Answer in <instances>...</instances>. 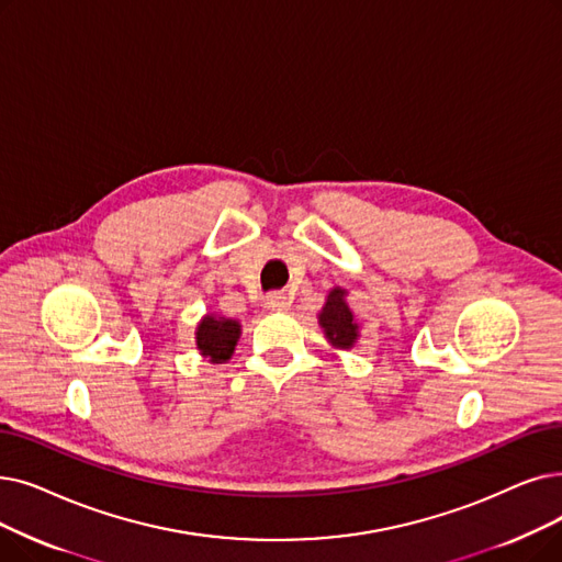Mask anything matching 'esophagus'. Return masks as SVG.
I'll use <instances>...</instances> for the list:
<instances>
[{
	"mask_svg": "<svg viewBox=\"0 0 562 562\" xmlns=\"http://www.w3.org/2000/svg\"><path fill=\"white\" fill-rule=\"evenodd\" d=\"M286 305H289V299L284 294H280V291H276V294H268L263 299V307L271 312H282V310H286Z\"/></svg>",
	"mask_w": 562,
	"mask_h": 562,
	"instance_id": "34e87169",
	"label": "esophagus"
}]
</instances>
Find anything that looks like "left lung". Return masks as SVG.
<instances>
[{
	"mask_svg": "<svg viewBox=\"0 0 562 562\" xmlns=\"http://www.w3.org/2000/svg\"><path fill=\"white\" fill-rule=\"evenodd\" d=\"M319 326L324 328L326 339L335 349H351L356 345L358 324L347 303V289L335 286L326 299V305L319 312Z\"/></svg>",
	"mask_w": 562,
	"mask_h": 562,
	"instance_id": "left-lung-1",
	"label": "left lung"
}]
</instances>
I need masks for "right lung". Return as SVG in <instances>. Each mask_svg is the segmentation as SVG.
<instances>
[{
	"instance_id": "obj_1",
	"label": "right lung",
	"mask_w": 562,
	"mask_h": 562,
	"mask_svg": "<svg viewBox=\"0 0 562 562\" xmlns=\"http://www.w3.org/2000/svg\"><path fill=\"white\" fill-rule=\"evenodd\" d=\"M240 337V324L236 319H227V316L206 314L194 333L198 339V349L209 362H227L236 349V341Z\"/></svg>"
}]
</instances>
